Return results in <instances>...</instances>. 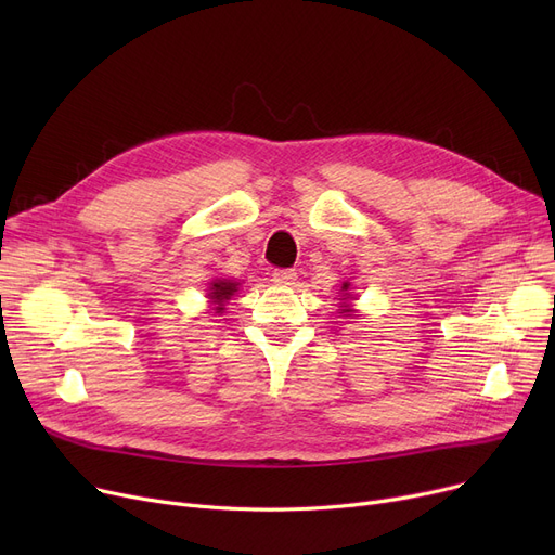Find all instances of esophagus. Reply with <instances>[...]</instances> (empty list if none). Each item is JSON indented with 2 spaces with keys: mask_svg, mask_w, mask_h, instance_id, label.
<instances>
[{
  "mask_svg": "<svg viewBox=\"0 0 555 555\" xmlns=\"http://www.w3.org/2000/svg\"><path fill=\"white\" fill-rule=\"evenodd\" d=\"M272 281L276 285H293L297 281V272L295 270H274Z\"/></svg>",
  "mask_w": 555,
  "mask_h": 555,
  "instance_id": "esophagus-1",
  "label": "esophagus"
}]
</instances>
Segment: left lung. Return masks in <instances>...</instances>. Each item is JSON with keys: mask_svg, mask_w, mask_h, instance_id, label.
Returning a JSON list of instances; mask_svg holds the SVG:
<instances>
[{"mask_svg": "<svg viewBox=\"0 0 555 555\" xmlns=\"http://www.w3.org/2000/svg\"><path fill=\"white\" fill-rule=\"evenodd\" d=\"M339 295L344 297V299H341V306H339V308H341V314H346V317H351V314H353V308H351V306H348V301H351V299H356V297L351 295V283H348V281H346V283H341V289H339Z\"/></svg>", "mask_w": 555, "mask_h": 555, "instance_id": "obj_1", "label": "left lung"}]
</instances>
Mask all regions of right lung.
<instances>
[{
    "instance_id": "add662e5",
    "label": "right lung",
    "mask_w": 555,
    "mask_h": 555,
    "mask_svg": "<svg viewBox=\"0 0 555 555\" xmlns=\"http://www.w3.org/2000/svg\"><path fill=\"white\" fill-rule=\"evenodd\" d=\"M238 281H231V279H214L211 285H209V293L207 297L211 299V304L216 306L214 310L216 312H222L224 310V304L238 293Z\"/></svg>"
}]
</instances>
